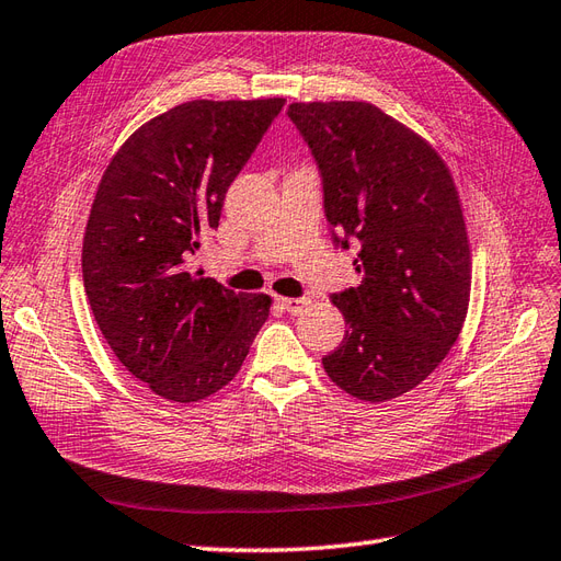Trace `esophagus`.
Masks as SVG:
<instances>
[{"label":"esophagus","mask_w":561,"mask_h":561,"mask_svg":"<svg viewBox=\"0 0 561 561\" xmlns=\"http://www.w3.org/2000/svg\"><path fill=\"white\" fill-rule=\"evenodd\" d=\"M275 300H277V306L282 310L289 312V314H298V312H304L308 308V300L306 298H284V296H277Z\"/></svg>","instance_id":"obj_1"}]
</instances>
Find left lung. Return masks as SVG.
<instances>
[{"mask_svg": "<svg viewBox=\"0 0 561 561\" xmlns=\"http://www.w3.org/2000/svg\"><path fill=\"white\" fill-rule=\"evenodd\" d=\"M286 113L320 168L334 243H360V286L332 296L348 329L322 357L324 371L353 398L383 403L443 363L467 318L471 255L453 175L426 139L375 104Z\"/></svg>", "mask_w": 561, "mask_h": 561, "instance_id": "8db88e82", "label": "left lung"}]
</instances>
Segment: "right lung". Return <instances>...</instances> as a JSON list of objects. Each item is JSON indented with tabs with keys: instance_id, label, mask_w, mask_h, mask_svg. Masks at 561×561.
I'll list each match as a JSON object with an SVG mask.
<instances>
[{
	"instance_id": "1",
	"label": "right lung",
	"mask_w": 561,
	"mask_h": 561,
	"mask_svg": "<svg viewBox=\"0 0 561 561\" xmlns=\"http://www.w3.org/2000/svg\"><path fill=\"white\" fill-rule=\"evenodd\" d=\"M282 106L279 96L180 104L127 137L99 182L84 294L123 367L172 403L232 381L270 314V296L234 294L190 257Z\"/></svg>"
}]
</instances>
